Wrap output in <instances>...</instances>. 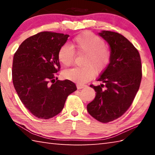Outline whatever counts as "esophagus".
Instances as JSON below:
<instances>
[{
    "mask_svg": "<svg viewBox=\"0 0 155 155\" xmlns=\"http://www.w3.org/2000/svg\"><path fill=\"white\" fill-rule=\"evenodd\" d=\"M85 87H86L85 85H81V84H77V87L78 90H81V89H83Z\"/></svg>",
    "mask_w": 155,
    "mask_h": 155,
    "instance_id": "1",
    "label": "esophagus"
}]
</instances>
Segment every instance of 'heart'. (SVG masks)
Returning <instances> with one entry per match:
<instances>
[{"label":"heart","instance_id":"heart-1","mask_svg":"<svg viewBox=\"0 0 155 155\" xmlns=\"http://www.w3.org/2000/svg\"><path fill=\"white\" fill-rule=\"evenodd\" d=\"M72 46L78 52L86 54L83 62L85 66L65 70L64 77L68 80L80 84L87 82L94 77L96 72H103L111 61V50L104 46V41L101 37L90 31H85L75 37ZM74 48L64 44L59 48L58 59L63 65L68 66L74 61Z\"/></svg>","mask_w":155,"mask_h":155}]
</instances>
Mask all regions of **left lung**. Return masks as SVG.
Here are the masks:
<instances>
[{
    "instance_id": "obj_1",
    "label": "left lung",
    "mask_w": 155,
    "mask_h": 155,
    "mask_svg": "<svg viewBox=\"0 0 155 155\" xmlns=\"http://www.w3.org/2000/svg\"><path fill=\"white\" fill-rule=\"evenodd\" d=\"M98 34L109 44L111 59L98 79L103 83L90 85L96 95L87 109L94 118L107 123L121 117L132 104L141 83V63L137 50L121 34Z\"/></svg>"
}]
</instances>
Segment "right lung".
I'll list each match as a JSON object with an SVG mask.
<instances>
[{"label":"right lung","mask_w":155,"mask_h":155,"mask_svg":"<svg viewBox=\"0 0 155 155\" xmlns=\"http://www.w3.org/2000/svg\"><path fill=\"white\" fill-rule=\"evenodd\" d=\"M69 35L44 31L20 44L13 59L12 79L18 96L34 116L49 119L64 109L67 97L77 90L70 80L59 81L58 52Z\"/></svg>","instance_id":"1"}]
</instances>
